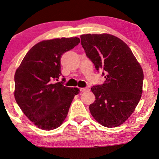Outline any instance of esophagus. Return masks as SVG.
<instances>
[{
    "label": "esophagus",
    "mask_w": 159,
    "mask_h": 159,
    "mask_svg": "<svg viewBox=\"0 0 159 159\" xmlns=\"http://www.w3.org/2000/svg\"><path fill=\"white\" fill-rule=\"evenodd\" d=\"M90 89L89 88H81L80 89V91H82V92H85V91H89Z\"/></svg>",
    "instance_id": "1"
}]
</instances>
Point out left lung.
I'll use <instances>...</instances> for the list:
<instances>
[{"label":"left lung","mask_w":159,"mask_h":159,"mask_svg":"<svg viewBox=\"0 0 159 159\" xmlns=\"http://www.w3.org/2000/svg\"><path fill=\"white\" fill-rule=\"evenodd\" d=\"M81 43L97 70H103L102 84L91 90L96 100L89 105L93 117L102 126L116 127L126 121L141 98L144 74L129 47L115 35L84 34Z\"/></svg>","instance_id":"obj_1"}]
</instances>
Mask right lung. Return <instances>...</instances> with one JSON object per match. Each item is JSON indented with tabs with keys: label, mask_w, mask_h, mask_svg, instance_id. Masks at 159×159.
<instances>
[{
	"label": "right lung",
	"mask_w": 159,
	"mask_h": 159,
	"mask_svg": "<svg viewBox=\"0 0 159 159\" xmlns=\"http://www.w3.org/2000/svg\"><path fill=\"white\" fill-rule=\"evenodd\" d=\"M77 37L55 38L35 44L25 56L15 74L14 96L16 103L39 129L59 127L68 115L78 88L65 87L58 81L63 53L80 43ZM64 79H63V81Z\"/></svg>",
	"instance_id": "right-lung-1"
}]
</instances>
